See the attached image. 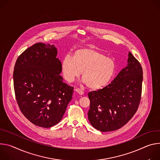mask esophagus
I'll return each instance as SVG.
<instances>
[{"label": "esophagus", "instance_id": "esophagus-1", "mask_svg": "<svg viewBox=\"0 0 160 160\" xmlns=\"http://www.w3.org/2000/svg\"><path fill=\"white\" fill-rule=\"evenodd\" d=\"M75 90H76V92L78 94H79V95H82L84 94V92H83L82 90L79 89V88H76Z\"/></svg>", "mask_w": 160, "mask_h": 160}]
</instances>
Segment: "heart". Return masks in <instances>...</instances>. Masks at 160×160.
I'll use <instances>...</instances> for the list:
<instances>
[{
    "label": "heart",
    "instance_id": "1",
    "mask_svg": "<svg viewBox=\"0 0 160 160\" xmlns=\"http://www.w3.org/2000/svg\"><path fill=\"white\" fill-rule=\"evenodd\" d=\"M62 72L68 82L81 74L83 82L92 90H98L107 86L113 78L116 64L114 60L93 48L77 49L73 56L67 55L61 63Z\"/></svg>",
    "mask_w": 160,
    "mask_h": 160
}]
</instances>
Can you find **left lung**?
Returning a JSON list of instances; mask_svg holds the SVG:
<instances>
[{"label": "left lung", "mask_w": 160, "mask_h": 160, "mask_svg": "<svg viewBox=\"0 0 160 160\" xmlns=\"http://www.w3.org/2000/svg\"><path fill=\"white\" fill-rule=\"evenodd\" d=\"M128 66L121 70L107 86L90 92L88 116L91 125L105 132L116 130L127 124L137 112L140 102L142 68L128 53Z\"/></svg>", "instance_id": "8db88e82"}]
</instances>
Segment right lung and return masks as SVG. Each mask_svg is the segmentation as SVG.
Instances as JSON below:
<instances>
[{"instance_id":"right-lung-1","label":"right lung","mask_w":160,"mask_h":160,"mask_svg":"<svg viewBox=\"0 0 160 160\" xmlns=\"http://www.w3.org/2000/svg\"><path fill=\"white\" fill-rule=\"evenodd\" d=\"M54 45L36 43L24 51L14 67L13 82L18 107L33 125H57L72 100L73 87L60 76L61 62Z\"/></svg>"}]
</instances>
